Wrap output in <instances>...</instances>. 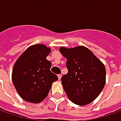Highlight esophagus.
Listing matches in <instances>:
<instances>
[{"mask_svg":"<svg viewBox=\"0 0 121 121\" xmlns=\"http://www.w3.org/2000/svg\"><path fill=\"white\" fill-rule=\"evenodd\" d=\"M57 77H58V79H59V80H60L61 78V75H57Z\"/></svg>","mask_w":121,"mask_h":121,"instance_id":"34e87169","label":"esophagus"}]
</instances>
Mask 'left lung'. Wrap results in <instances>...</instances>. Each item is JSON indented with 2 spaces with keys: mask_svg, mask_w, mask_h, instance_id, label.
Listing matches in <instances>:
<instances>
[{
  "mask_svg": "<svg viewBox=\"0 0 121 121\" xmlns=\"http://www.w3.org/2000/svg\"><path fill=\"white\" fill-rule=\"evenodd\" d=\"M60 51L67 59L68 73L61 77V84L68 99L76 105L92 102L105 84L106 70L103 63L88 48L78 46Z\"/></svg>",
  "mask_w": 121,
  "mask_h": 121,
  "instance_id": "1",
  "label": "left lung"
}]
</instances>
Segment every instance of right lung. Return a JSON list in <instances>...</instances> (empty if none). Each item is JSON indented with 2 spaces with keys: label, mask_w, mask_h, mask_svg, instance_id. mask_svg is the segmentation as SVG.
<instances>
[{
  "label": "right lung",
  "mask_w": 121,
  "mask_h": 121,
  "mask_svg": "<svg viewBox=\"0 0 121 121\" xmlns=\"http://www.w3.org/2000/svg\"><path fill=\"white\" fill-rule=\"evenodd\" d=\"M51 48L42 44L28 47L15 62L11 79L20 96L26 101L39 103L46 98L52 83L58 80L46 60Z\"/></svg>",
  "instance_id": "right-lung-1"
}]
</instances>
